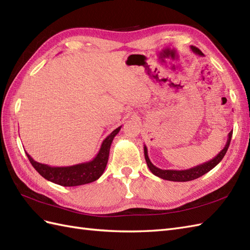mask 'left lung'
<instances>
[{
  "mask_svg": "<svg viewBox=\"0 0 250 250\" xmlns=\"http://www.w3.org/2000/svg\"><path fill=\"white\" fill-rule=\"evenodd\" d=\"M192 52L197 54V55H201L203 56L204 54L201 52L200 49L195 46H191ZM232 137V131L228 134V139H227V143L224 146V149L217 154L215 157H213L212 159H210L209 162L204 163L202 165H198L196 167L193 168H190L187 170H163V169H159L157 167H155L154 165H153L150 161V158L148 156V149H146V146H144V151H145V158H146V165H148V167L150 169V171L152 172L153 174L163 178V180L166 181H171V182H189V181H193L196 180V178L203 176L204 174H206L207 172H209L210 170H212L215 166L219 164L223 157L225 156L226 152L229 148V145H230V140H231Z\"/></svg>",
  "mask_w": 250,
  "mask_h": 250,
  "instance_id": "1",
  "label": "left lung"
}]
</instances>
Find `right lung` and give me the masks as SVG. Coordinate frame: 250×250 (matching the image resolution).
<instances>
[{
    "instance_id": "right-lung-1",
    "label": "right lung",
    "mask_w": 250,
    "mask_h": 250,
    "mask_svg": "<svg viewBox=\"0 0 250 250\" xmlns=\"http://www.w3.org/2000/svg\"><path fill=\"white\" fill-rule=\"evenodd\" d=\"M121 126H118L114 130L101 144L100 150L92 161L86 163H81L67 167H52L45 164L36 162L27 152L26 155L29 159L33 167L39 172L45 180L54 184L60 185L63 187H75L80 185L89 184L97 181L98 178L104 174L106 167L108 154H110V148L114 137L117 135Z\"/></svg>"
}]
</instances>
